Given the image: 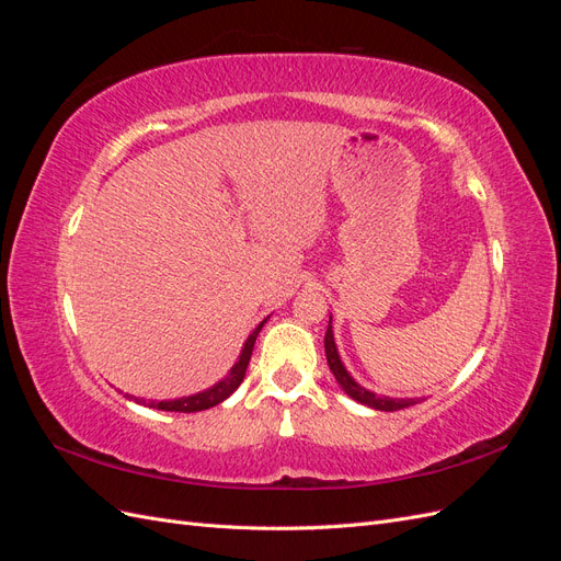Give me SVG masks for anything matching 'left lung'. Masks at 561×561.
Wrapping results in <instances>:
<instances>
[{"label":"left lung","instance_id":"left-lung-1","mask_svg":"<svg viewBox=\"0 0 561 561\" xmlns=\"http://www.w3.org/2000/svg\"><path fill=\"white\" fill-rule=\"evenodd\" d=\"M325 355H328V365H330V369H332L334 379L339 381V386H342V388L346 390V393H348L353 400H358L360 404H367V407H371V410H381V412H398V410H404V407L416 404V400H412V398H410V400L379 398L377 393H371V390L358 386V383H355V381L351 379V375L344 369L342 360H339V353H336V346H334L332 318H330V325H328V332H325Z\"/></svg>","mask_w":561,"mask_h":561}]
</instances>
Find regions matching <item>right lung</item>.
<instances>
[{"instance_id": "right-lung-1", "label": "right lung", "mask_w": 561, "mask_h": 561, "mask_svg": "<svg viewBox=\"0 0 561 561\" xmlns=\"http://www.w3.org/2000/svg\"><path fill=\"white\" fill-rule=\"evenodd\" d=\"M264 322L266 320H262L260 328H254V332L248 336L241 358H239V363L231 367L227 379H222L217 386H213L208 390H203V393H198V396H190V398H182V400H171V402H149V407H154V410H165V412H203V410H210V407L227 400L233 393V390L241 386V381L245 377V369H248L250 355H252V348H254V339H257Z\"/></svg>"}]
</instances>
